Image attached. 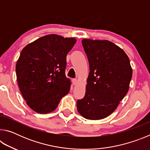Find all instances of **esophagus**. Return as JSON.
Wrapping results in <instances>:
<instances>
[{"mask_svg":"<svg viewBox=\"0 0 150 150\" xmlns=\"http://www.w3.org/2000/svg\"><path fill=\"white\" fill-rule=\"evenodd\" d=\"M72 82H73V85H77V79H74L72 80Z\"/></svg>","mask_w":150,"mask_h":150,"instance_id":"obj_1","label":"esophagus"}]
</instances>
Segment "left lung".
<instances>
[{
    "label": "left lung",
    "instance_id": "1",
    "mask_svg": "<svg viewBox=\"0 0 150 150\" xmlns=\"http://www.w3.org/2000/svg\"><path fill=\"white\" fill-rule=\"evenodd\" d=\"M82 45L90 72L77 110L88 120H100L111 115L128 93L132 69L124 50L108 40L83 39Z\"/></svg>",
    "mask_w": 150,
    "mask_h": 150
}]
</instances>
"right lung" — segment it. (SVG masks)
Segmentation results:
<instances>
[{
  "mask_svg": "<svg viewBox=\"0 0 150 150\" xmlns=\"http://www.w3.org/2000/svg\"><path fill=\"white\" fill-rule=\"evenodd\" d=\"M74 38L49 34L28 44L16 65L18 85L26 104L40 114L55 110L69 92L66 57L76 43Z\"/></svg>",
  "mask_w": 150,
  "mask_h": 150,
  "instance_id": "obj_1",
  "label": "right lung"
}]
</instances>
